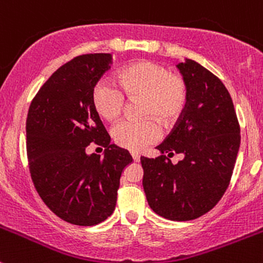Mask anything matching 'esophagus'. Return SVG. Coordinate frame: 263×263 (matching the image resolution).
<instances>
[{
	"instance_id": "obj_1",
	"label": "esophagus",
	"mask_w": 263,
	"mask_h": 263,
	"mask_svg": "<svg viewBox=\"0 0 263 263\" xmlns=\"http://www.w3.org/2000/svg\"><path fill=\"white\" fill-rule=\"evenodd\" d=\"M131 155H132V158H134V160H135V162H139V160H140V155L137 154V153L132 152V153H131Z\"/></svg>"
}]
</instances>
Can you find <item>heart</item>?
Returning <instances> with one entry per match:
<instances>
[{
    "mask_svg": "<svg viewBox=\"0 0 263 263\" xmlns=\"http://www.w3.org/2000/svg\"><path fill=\"white\" fill-rule=\"evenodd\" d=\"M117 90L108 83L92 88V105L105 121H116L123 113L126 100H142L144 121H122L113 127L114 142L124 149L141 152L160 136L159 126L173 127L186 110L189 88L185 80L172 74L162 64L140 60L122 68L116 74Z\"/></svg>",
    "mask_w": 263,
    "mask_h": 263,
    "instance_id": "1",
    "label": "heart"
}]
</instances>
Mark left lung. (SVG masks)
<instances>
[{"mask_svg": "<svg viewBox=\"0 0 263 263\" xmlns=\"http://www.w3.org/2000/svg\"><path fill=\"white\" fill-rule=\"evenodd\" d=\"M189 88L182 118L158 145V158L141 157L142 186L150 208L171 221L210 212L230 183L240 127L228 88L213 73L186 59L177 65ZM183 154L177 165L164 155Z\"/></svg>", "mask_w": 263, "mask_h": 263, "instance_id": "8db88e82", "label": "left lung"}]
</instances>
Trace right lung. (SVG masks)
Segmentation results:
<instances>
[{
  "label": "right lung",
  "mask_w": 263,
  "mask_h": 263,
  "mask_svg": "<svg viewBox=\"0 0 263 263\" xmlns=\"http://www.w3.org/2000/svg\"><path fill=\"white\" fill-rule=\"evenodd\" d=\"M110 53H86L64 64L30 103L27 155L41 199L61 220L93 226L113 213L128 150L110 144L92 105V88L110 68ZM91 142L106 147L104 158L88 156Z\"/></svg>",
  "instance_id": "right-lung-1"
}]
</instances>
